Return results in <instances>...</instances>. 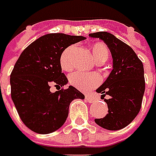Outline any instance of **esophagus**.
I'll return each mask as SVG.
<instances>
[{"mask_svg": "<svg viewBox=\"0 0 156 156\" xmlns=\"http://www.w3.org/2000/svg\"><path fill=\"white\" fill-rule=\"evenodd\" d=\"M86 100L90 103V104H92V103H95L96 102V98H94V97H92V96H86Z\"/></svg>", "mask_w": 156, "mask_h": 156, "instance_id": "obj_1", "label": "esophagus"}]
</instances>
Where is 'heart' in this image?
<instances>
[{"instance_id":"1","label":"heart","mask_w":156,"mask_h":156,"mask_svg":"<svg viewBox=\"0 0 156 156\" xmlns=\"http://www.w3.org/2000/svg\"><path fill=\"white\" fill-rule=\"evenodd\" d=\"M75 45L72 44L66 47L61 52L59 57L60 66L63 70L69 71L72 66L71 54L74 51ZM90 50L92 56L98 63H103L110 56V49L108 46L103 43H94L90 45ZM69 83L82 91H88L93 88H96L101 82V77L98 74H88L84 72H74L69 75Z\"/></svg>"}]
</instances>
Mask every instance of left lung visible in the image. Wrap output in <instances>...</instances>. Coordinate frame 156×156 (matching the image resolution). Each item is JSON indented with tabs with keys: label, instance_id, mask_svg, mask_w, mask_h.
I'll return each mask as SVG.
<instances>
[{
	"label": "left lung",
	"instance_id": "obj_1",
	"mask_svg": "<svg viewBox=\"0 0 156 156\" xmlns=\"http://www.w3.org/2000/svg\"><path fill=\"white\" fill-rule=\"evenodd\" d=\"M105 42L112 56L113 69L108 78L98 90L108 95L105 99L108 114L103 119H96L99 126L107 130H120L133 120L141 108L145 92L144 67L141 60L128 44L106 31L91 33Z\"/></svg>",
	"mask_w": 156,
	"mask_h": 156
}]
</instances>
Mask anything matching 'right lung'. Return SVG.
I'll return each mask as SVG.
<instances>
[{
    "label": "right lung",
    "instance_id": "right-lung-1",
    "mask_svg": "<svg viewBox=\"0 0 156 156\" xmlns=\"http://www.w3.org/2000/svg\"><path fill=\"white\" fill-rule=\"evenodd\" d=\"M83 39L64 33L44 35L28 45L16 62L10 74L11 98L20 119L31 131L55 132L66 122L70 103L85 98L73 86L62 89L68 81L59 63L61 52ZM51 85L58 90L54 93L50 91Z\"/></svg>",
    "mask_w": 156,
    "mask_h": 156
}]
</instances>
